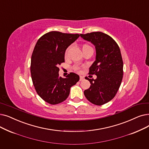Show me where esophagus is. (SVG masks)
<instances>
[{
	"instance_id": "1",
	"label": "esophagus",
	"mask_w": 149,
	"mask_h": 149,
	"mask_svg": "<svg viewBox=\"0 0 149 149\" xmlns=\"http://www.w3.org/2000/svg\"><path fill=\"white\" fill-rule=\"evenodd\" d=\"M84 80V77L83 76H80V81H82Z\"/></svg>"
}]
</instances>
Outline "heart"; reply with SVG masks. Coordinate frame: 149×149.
Wrapping results in <instances>:
<instances>
[{"label": "heart", "mask_w": 149, "mask_h": 149, "mask_svg": "<svg viewBox=\"0 0 149 149\" xmlns=\"http://www.w3.org/2000/svg\"><path fill=\"white\" fill-rule=\"evenodd\" d=\"M88 46H89V45H88V44H85V45H84V46H83V47H88ZM68 49H67V50L66 51V52H65V58H67V57H68ZM74 69L75 70H76V71H80V70L81 69V68L80 66H78V65H75V66H74Z\"/></svg>", "instance_id": "obj_1"}]
</instances>
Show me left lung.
I'll return each instance as SVG.
<instances>
[{
    "mask_svg": "<svg viewBox=\"0 0 149 149\" xmlns=\"http://www.w3.org/2000/svg\"><path fill=\"white\" fill-rule=\"evenodd\" d=\"M84 40L95 47V61L89 68V74H95L94 80L85 77L91 86L84 91L86 98L96 105H102L112 100L123 78V60L119 47L113 39L100 31L80 34Z\"/></svg>",
    "mask_w": 149,
    "mask_h": 149,
    "instance_id": "1",
    "label": "left lung"
}]
</instances>
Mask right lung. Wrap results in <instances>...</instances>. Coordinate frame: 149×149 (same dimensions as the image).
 Segmentation results:
<instances>
[{"label":"right lung","instance_id":"right-lung-1","mask_svg":"<svg viewBox=\"0 0 149 149\" xmlns=\"http://www.w3.org/2000/svg\"><path fill=\"white\" fill-rule=\"evenodd\" d=\"M79 34L50 31L38 40L31 55L30 72L37 94L51 105L65 100L70 89L79 81V76L70 72L66 78L59 77V65L64 62L66 49Z\"/></svg>","mask_w":149,"mask_h":149}]
</instances>
